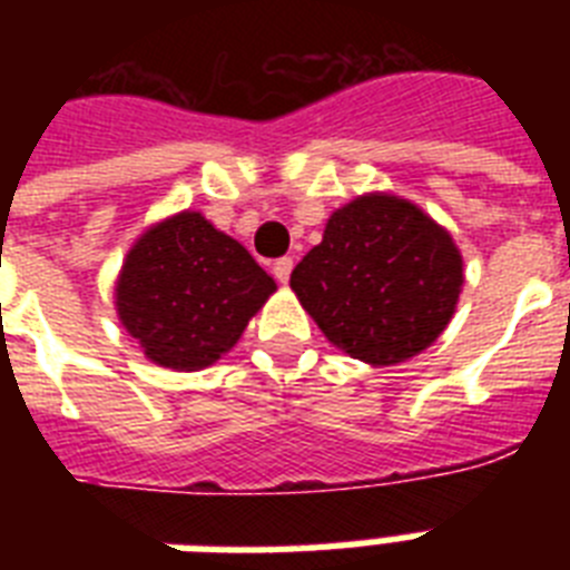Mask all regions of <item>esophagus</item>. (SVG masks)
Segmentation results:
<instances>
[{"label":"esophagus","mask_w":570,"mask_h":570,"mask_svg":"<svg viewBox=\"0 0 570 570\" xmlns=\"http://www.w3.org/2000/svg\"><path fill=\"white\" fill-rule=\"evenodd\" d=\"M272 275H275L281 284H286V281H289V275H293V259L289 257L275 259V263H272Z\"/></svg>","instance_id":"esophagus-1"}]
</instances>
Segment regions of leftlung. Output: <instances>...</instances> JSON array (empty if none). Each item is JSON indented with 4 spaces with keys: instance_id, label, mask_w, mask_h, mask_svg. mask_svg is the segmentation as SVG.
<instances>
[{
    "instance_id": "1",
    "label": "left lung",
    "mask_w": 570,
    "mask_h": 570,
    "mask_svg": "<svg viewBox=\"0 0 570 570\" xmlns=\"http://www.w3.org/2000/svg\"><path fill=\"white\" fill-rule=\"evenodd\" d=\"M461 284L450 233L390 195L357 197L337 209L289 277L322 334L375 366L432 346L452 320Z\"/></svg>"
}]
</instances>
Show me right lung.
Masks as SVG:
<instances>
[{
    "label": "right lung",
    "mask_w": 570,
    "mask_h": 570,
    "mask_svg": "<svg viewBox=\"0 0 570 570\" xmlns=\"http://www.w3.org/2000/svg\"><path fill=\"white\" fill-rule=\"evenodd\" d=\"M275 281L200 213L156 224L127 254L118 316L145 355L168 370H204L242 337Z\"/></svg>",
    "instance_id": "right-lung-1"
}]
</instances>
